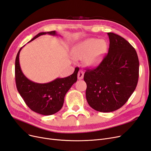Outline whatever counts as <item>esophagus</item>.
<instances>
[{
	"label": "esophagus",
	"instance_id": "34e87169",
	"mask_svg": "<svg viewBox=\"0 0 151 151\" xmlns=\"http://www.w3.org/2000/svg\"><path fill=\"white\" fill-rule=\"evenodd\" d=\"M84 76V72L82 70H80L78 73V80H82Z\"/></svg>",
	"mask_w": 151,
	"mask_h": 151
}]
</instances>
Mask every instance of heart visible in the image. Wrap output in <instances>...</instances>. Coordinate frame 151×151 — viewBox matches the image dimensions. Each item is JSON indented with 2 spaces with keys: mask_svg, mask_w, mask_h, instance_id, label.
<instances>
[{
  "mask_svg": "<svg viewBox=\"0 0 151 151\" xmlns=\"http://www.w3.org/2000/svg\"><path fill=\"white\" fill-rule=\"evenodd\" d=\"M107 48V43L104 40L90 38L75 45L71 53L76 60L83 58V63L86 66L95 67L101 62Z\"/></svg>",
  "mask_w": 151,
  "mask_h": 151,
  "instance_id": "obj_1",
  "label": "heart"
}]
</instances>
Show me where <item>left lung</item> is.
<instances>
[{"label": "left lung", "instance_id": "obj_1", "mask_svg": "<svg viewBox=\"0 0 151 151\" xmlns=\"http://www.w3.org/2000/svg\"><path fill=\"white\" fill-rule=\"evenodd\" d=\"M108 54L96 68L86 70V98L94 110L109 113L119 109L136 88L139 62L136 51L124 38L108 33Z\"/></svg>", "mask_w": 151, "mask_h": 151}]
</instances>
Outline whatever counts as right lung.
Here are the masks:
<instances>
[{
  "label": "right lung",
  "instance_id": "1",
  "mask_svg": "<svg viewBox=\"0 0 151 151\" xmlns=\"http://www.w3.org/2000/svg\"><path fill=\"white\" fill-rule=\"evenodd\" d=\"M57 35L55 31L40 32L30 41L42 35ZM20 48L15 59V74L17 90L25 103L31 110L42 115H52L62 108L66 93L77 81L79 69L75 68L73 73L66 78H58L47 83H37L29 80L22 72L20 63Z\"/></svg>",
  "mask_w": 151,
  "mask_h": 151
}]
</instances>
